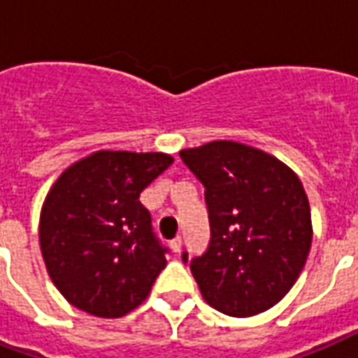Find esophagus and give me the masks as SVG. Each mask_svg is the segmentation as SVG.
<instances>
[{"instance_id": "34e87169", "label": "esophagus", "mask_w": 358, "mask_h": 358, "mask_svg": "<svg viewBox=\"0 0 358 358\" xmlns=\"http://www.w3.org/2000/svg\"><path fill=\"white\" fill-rule=\"evenodd\" d=\"M171 249L174 251V253H180V249H182V240H180V238L172 240L171 241Z\"/></svg>"}]
</instances>
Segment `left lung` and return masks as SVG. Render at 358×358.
<instances>
[{
	"instance_id": "obj_1",
	"label": "left lung",
	"mask_w": 358,
	"mask_h": 358,
	"mask_svg": "<svg viewBox=\"0 0 358 358\" xmlns=\"http://www.w3.org/2000/svg\"><path fill=\"white\" fill-rule=\"evenodd\" d=\"M180 157L205 187L210 241L189 264L203 299L230 316L274 307L307 263L313 224L301 180L276 157L210 141Z\"/></svg>"
}]
</instances>
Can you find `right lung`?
Here are the masks:
<instances>
[{"label":"right lung","instance_id":"right-lung-1","mask_svg":"<svg viewBox=\"0 0 358 358\" xmlns=\"http://www.w3.org/2000/svg\"><path fill=\"white\" fill-rule=\"evenodd\" d=\"M166 153L95 151L71 164L45 197L40 248L71 305L118 318L141 305L166 264L140 194L172 164Z\"/></svg>","mask_w":358,"mask_h":358}]
</instances>
